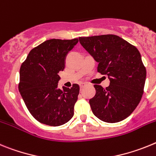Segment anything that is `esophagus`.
<instances>
[{
	"label": "esophagus",
	"instance_id": "1",
	"mask_svg": "<svg viewBox=\"0 0 156 156\" xmlns=\"http://www.w3.org/2000/svg\"><path fill=\"white\" fill-rule=\"evenodd\" d=\"M86 86V83H81V84H80V88H81V89H82L84 86Z\"/></svg>",
	"mask_w": 156,
	"mask_h": 156
}]
</instances>
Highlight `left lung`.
<instances>
[{
    "label": "left lung",
    "mask_w": 156,
    "mask_h": 156,
    "mask_svg": "<svg viewBox=\"0 0 156 156\" xmlns=\"http://www.w3.org/2000/svg\"><path fill=\"white\" fill-rule=\"evenodd\" d=\"M80 44L98 63L97 71L108 75L105 89L94 85L96 94L89 100L92 112L105 122L126 119L140 103L146 79V69L135 46L117 35L79 37Z\"/></svg>",
    "instance_id": "8db88e82"
}]
</instances>
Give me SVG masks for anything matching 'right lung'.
Here are the masks:
<instances>
[{"mask_svg": "<svg viewBox=\"0 0 156 156\" xmlns=\"http://www.w3.org/2000/svg\"><path fill=\"white\" fill-rule=\"evenodd\" d=\"M78 42V38L47 40L31 50L22 63L19 90L30 113L39 122L58 126L74 115L79 86L60 89L58 82L67 53Z\"/></svg>", "mask_w": 156, "mask_h": 156, "instance_id": "right-lung-1", "label": "right lung"}]
</instances>
